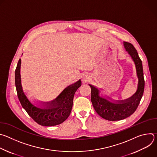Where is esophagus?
Instances as JSON below:
<instances>
[{
    "label": "esophagus",
    "instance_id": "1",
    "mask_svg": "<svg viewBox=\"0 0 157 157\" xmlns=\"http://www.w3.org/2000/svg\"><path fill=\"white\" fill-rule=\"evenodd\" d=\"M81 79H82V81L83 82H87V81L89 79V75H88L86 74V73L83 74V75H82Z\"/></svg>",
    "mask_w": 157,
    "mask_h": 157
}]
</instances>
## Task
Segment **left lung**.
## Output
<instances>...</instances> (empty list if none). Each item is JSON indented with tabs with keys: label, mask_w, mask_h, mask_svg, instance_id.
Segmentation results:
<instances>
[{
	"label": "left lung",
	"mask_w": 157,
	"mask_h": 157,
	"mask_svg": "<svg viewBox=\"0 0 157 157\" xmlns=\"http://www.w3.org/2000/svg\"><path fill=\"white\" fill-rule=\"evenodd\" d=\"M124 45L136 65L139 82L137 90L135 94L127 99L113 102V101L110 102L101 97L99 89L93 85L89 84L91 89V102L94 109L101 117L110 121L122 120L132 115L137 109L144 91L145 81L142 63L137 51L130 43L124 41Z\"/></svg>",
	"instance_id": "obj_1"
}]
</instances>
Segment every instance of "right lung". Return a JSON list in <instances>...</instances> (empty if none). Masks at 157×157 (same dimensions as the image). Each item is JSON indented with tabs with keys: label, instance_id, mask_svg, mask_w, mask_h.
Returning a JSON list of instances; mask_svg holds the SVG:
<instances>
[{
	"label": "right lung",
	"instance_id": "add662e5",
	"mask_svg": "<svg viewBox=\"0 0 157 157\" xmlns=\"http://www.w3.org/2000/svg\"><path fill=\"white\" fill-rule=\"evenodd\" d=\"M21 59L18 60L15 71V82L18 99L28 114L38 124L42 126H54L63 123L71 113L74 95L81 86L79 79L76 82L66 87L54 100L43 102L44 107H38L28 99L24 93L21 84Z\"/></svg>",
	"mask_w": 157,
	"mask_h": 157
}]
</instances>
